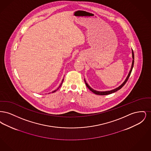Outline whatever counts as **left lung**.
I'll use <instances>...</instances> for the list:
<instances>
[{"mask_svg":"<svg viewBox=\"0 0 151 151\" xmlns=\"http://www.w3.org/2000/svg\"><path fill=\"white\" fill-rule=\"evenodd\" d=\"M132 65H131V70L129 71V73L126 78V79H125V80L124 81V82L122 83V84L121 86L116 88L114 89H112V90H110V91H96V90H94L93 88H92L91 86H89L88 83H86V79H84V81L86 83V86L88 87V88L91 91H92L93 93H94L96 94H98V95H107V94H110L113 93H114L115 92H116L117 91L119 90L120 89H121L123 86H124V84L126 83V82L127 81L128 79L129 78V76L131 75V73L132 72V68H133V67H134V51L132 49Z\"/></svg>","mask_w":151,"mask_h":151,"instance_id":"8db88e82","label":"left lung"}]
</instances>
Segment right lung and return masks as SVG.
Listing matches in <instances>:
<instances>
[{"label":"right lung","instance_id":"right-lung-1","mask_svg":"<svg viewBox=\"0 0 151 151\" xmlns=\"http://www.w3.org/2000/svg\"><path fill=\"white\" fill-rule=\"evenodd\" d=\"M63 80H64V79H62V83H60V86H59V87H58V88H57V89H55V90H54V91H52V92H51V93H54V92H56V91H57L58 89H59V88H60V86H62V84H63Z\"/></svg>","mask_w":151,"mask_h":151}]
</instances>
